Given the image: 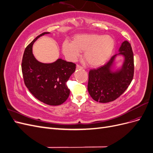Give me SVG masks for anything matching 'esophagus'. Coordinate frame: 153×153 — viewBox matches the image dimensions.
<instances>
[{"mask_svg":"<svg viewBox=\"0 0 153 153\" xmlns=\"http://www.w3.org/2000/svg\"><path fill=\"white\" fill-rule=\"evenodd\" d=\"M76 68L77 69H82V67L80 66V65H76Z\"/></svg>","mask_w":153,"mask_h":153,"instance_id":"obj_1","label":"esophagus"}]
</instances>
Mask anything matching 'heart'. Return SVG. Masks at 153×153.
Wrapping results in <instances>:
<instances>
[{
    "label": "heart",
    "mask_w": 153,
    "mask_h": 153,
    "mask_svg": "<svg viewBox=\"0 0 153 153\" xmlns=\"http://www.w3.org/2000/svg\"><path fill=\"white\" fill-rule=\"evenodd\" d=\"M115 41L110 36L96 34H78L74 37L72 43L64 41L62 52L71 61H75L84 52V59L88 65L98 67L103 64L112 55Z\"/></svg>",
    "instance_id": "obj_1"
}]
</instances>
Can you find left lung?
Listing matches in <instances>:
<instances>
[{"mask_svg": "<svg viewBox=\"0 0 153 153\" xmlns=\"http://www.w3.org/2000/svg\"><path fill=\"white\" fill-rule=\"evenodd\" d=\"M119 53L103 66L91 69L87 89L91 98L97 102L108 103L114 101L127 89L134 73L133 53L128 41L122 43ZM123 58L122 64L115 68L117 57Z\"/></svg>", "mask_w": 153, "mask_h": 153, "instance_id": "1", "label": "left lung"}]
</instances>
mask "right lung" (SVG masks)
Here are the masks:
<instances>
[{
    "label": "right lung",
    "instance_id": "obj_1",
    "mask_svg": "<svg viewBox=\"0 0 153 153\" xmlns=\"http://www.w3.org/2000/svg\"><path fill=\"white\" fill-rule=\"evenodd\" d=\"M44 32L26 47L23 55L22 70L25 84L31 94L41 102L48 105L62 104L69 96L66 85L69 77L75 72L76 65L62 59L52 63L38 61L32 53V46Z\"/></svg>",
    "mask_w": 153,
    "mask_h": 153
}]
</instances>
